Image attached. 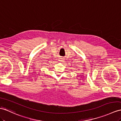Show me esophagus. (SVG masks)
I'll list each match as a JSON object with an SVG mask.
<instances>
[{
  "label": "esophagus",
  "instance_id": "obj_1",
  "mask_svg": "<svg viewBox=\"0 0 121 121\" xmlns=\"http://www.w3.org/2000/svg\"><path fill=\"white\" fill-rule=\"evenodd\" d=\"M59 61H61V62H63V61H64V59L63 58H60V59H59Z\"/></svg>",
  "mask_w": 121,
  "mask_h": 121
}]
</instances>
